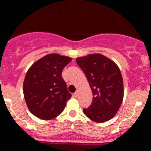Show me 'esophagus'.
<instances>
[{"mask_svg": "<svg viewBox=\"0 0 151 151\" xmlns=\"http://www.w3.org/2000/svg\"><path fill=\"white\" fill-rule=\"evenodd\" d=\"M78 96V91H76L75 93H73V97L74 98H77Z\"/></svg>", "mask_w": 151, "mask_h": 151, "instance_id": "1", "label": "esophagus"}]
</instances>
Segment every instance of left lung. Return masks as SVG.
<instances>
[{"label":"left lung","instance_id":"obj_1","mask_svg":"<svg viewBox=\"0 0 151 151\" xmlns=\"http://www.w3.org/2000/svg\"><path fill=\"white\" fill-rule=\"evenodd\" d=\"M85 74L93 93V99L83 111L91 121L103 123L112 119L124 98V84L118 66L100 54L89 55L76 60Z\"/></svg>","mask_w":151,"mask_h":151}]
</instances>
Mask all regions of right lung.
I'll return each mask as SVG.
<instances>
[{"label":"right lung","instance_id":"right-lung-1","mask_svg":"<svg viewBox=\"0 0 151 151\" xmlns=\"http://www.w3.org/2000/svg\"><path fill=\"white\" fill-rule=\"evenodd\" d=\"M72 58L50 54L31 66L23 83L24 97L29 110L43 120L57 117L72 96L62 77Z\"/></svg>","mask_w":151,"mask_h":151}]
</instances>
